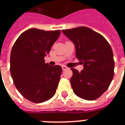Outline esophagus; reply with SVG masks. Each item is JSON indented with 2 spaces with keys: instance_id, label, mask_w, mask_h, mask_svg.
Segmentation results:
<instances>
[{
  "instance_id": "esophagus-1",
  "label": "esophagus",
  "mask_w": 125,
  "mask_h": 125,
  "mask_svg": "<svg viewBox=\"0 0 125 125\" xmlns=\"http://www.w3.org/2000/svg\"><path fill=\"white\" fill-rule=\"evenodd\" d=\"M67 69H68V67H67V66H65V65H62L63 70H67Z\"/></svg>"
}]
</instances>
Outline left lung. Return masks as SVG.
<instances>
[{
  "label": "left lung",
  "mask_w": 125,
  "mask_h": 125,
  "mask_svg": "<svg viewBox=\"0 0 125 125\" xmlns=\"http://www.w3.org/2000/svg\"><path fill=\"white\" fill-rule=\"evenodd\" d=\"M76 46V55L84 64L80 72L71 68L73 92L87 100L98 98L108 88L114 76L115 61L110 44L100 33L86 27L63 29Z\"/></svg>",
  "instance_id": "1"
}]
</instances>
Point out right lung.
I'll return each mask as SVG.
<instances>
[{
    "instance_id": "add662e5",
    "label": "right lung",
    "mask_w": 125,
    "mask_h": 125,
    "mask_svg": "<svg viewBox=\"0 0 125 125\" xmlns=\"http://www.w3.org/2000/svg\"><path fill=\"white\" fill-rule=\"evenodd\" d=\"M60 35V30L29 29L12 46L10 58L12 80L20 94L31 102H43L55 94L62 68L45 63L44 57Z\"/></svg>"
}]
</instances>
